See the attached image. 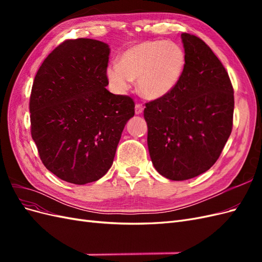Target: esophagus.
<instances>
[{"label":"esophagus","instance_id":"1","mask_svg":"<svg viewBox=\"0 0 262 262\" xmlns=\"http://www.w3.org/2000/svg\"><path fill=\"white\" fill-rule=\"evenodd\" d=\"M143 110H144V107L141 104L136 105V115H141L142 113H143Z\"/></svg>","mask_w":262,"mask_h":262}]
</instances>
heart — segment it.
I'll return each mask as SVG.
<instances>
[{"instance_id": "obj_1", "label": "heart", "mask_w": 262, "mask_h": 262, "mask_svg": "<svg viewBox=\"0 0 262 262\" xmlns=\"http://www.w3.org/2000/svg\"><path fill=\"white\" fill-rule=\"evenodd\" d=\"M186 66V53L173 41L147 40L130 46L119 57L118 64L107 67L106 74L113 89L124 93L131 81L147 99L169 94L178 84Z\"/></svg>"}]
</instances>
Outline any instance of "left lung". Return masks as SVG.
Masks as SVG:
<instances>
[{
  "instance_id": "left-lung-1",
  "label": "left lung",
  "mask_w": 262,
  "mask_h": 262,
  "mask_svg": "<svg viewBox=\"0 0 262 262\" xmlns=\"http://www.w3.org/2000/svg\"><path fill=\"white\" fill-rule=\"evenodd\" d=\"M186 66L166 96L145 104L147 146L155 169L170 180L201 175L231 136L234 90L225 68L199 37L181 34Z\"/></svg>"
}]
</instances>
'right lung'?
<instances>
[{"instance_id":"right-lung-1","label":"right lung","mask_w":262,"mask_h":262,"mask_svg":"<svg viewBox=\"0 0 262 262\" xmlns=\"http://www.w3.org/2000/svg\"><path fill=\"white\" fill-rule=\"evenodd\" d=\"M109 46L78 38L45 59L30 94V132L40 160L60 179L96 181L112 167L134 101L110 93Z\"/></svg>"}]
</instances>
